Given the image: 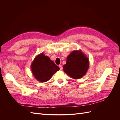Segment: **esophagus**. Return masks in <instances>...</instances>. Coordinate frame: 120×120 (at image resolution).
<instances>
[{
  "label": "esophagus",
  "mask_w": 120,
  "mask_h": 120,
  "mask_svg": "<svg viewBox=\"0 0 120 120\" xmlns=\"http://www.w3.org/2000/svg\"><path fill=\"white\" fill-rule=\"evenodd\" d=\"M59 68H60V70H63V66H61V65H59Z\"/></svg>",
  "instance_id": "34e87169"
}]
</instances>
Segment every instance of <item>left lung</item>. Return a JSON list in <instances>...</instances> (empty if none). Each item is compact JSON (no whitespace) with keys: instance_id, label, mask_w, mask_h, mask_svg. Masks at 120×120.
<instances>
[{"instance_id":"8db88e82","label":"left lung","mask_w":120,"mask_h":120,"mask_svg":"<svg viewBox=\"0 0 120 120\" xmlns=\"http://www.w3.org/2000/svg\"><path fill=\"white\" fill-rule=\"evenodd\" d=\"M89 68L88 57L82 50H74L67 58L66 64L63 66L64 72L74 79L82 78Z\"/></svg>"}]
</instances>
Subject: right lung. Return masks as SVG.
Listing matches in <instances>:
<instances>
[{"mask_svg": "<svg viewBox=\"0 0 120 120\" xmlns=\"http://www.w3.org/2000/svg\"><path fill=\"white\" fill-rule=\"evenodd\" d=\"M31 69L34 78L38 81H48L53 75L60 70L53 61L43 52L36 56L31 64Z\"/></svg>", "mask_w": 120, "mask_h": 120, "instance_id": "add662e5", "label": "right lung"}]
</instances>
